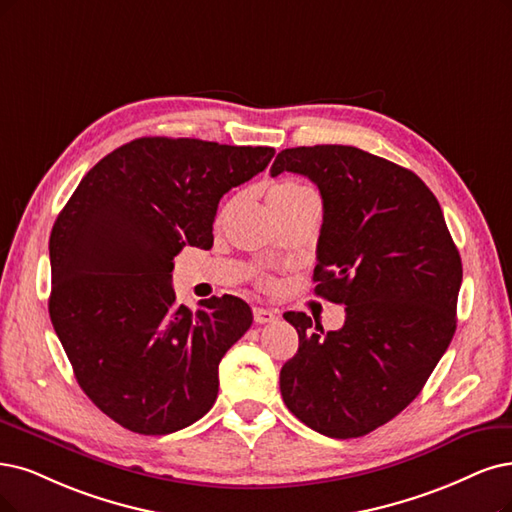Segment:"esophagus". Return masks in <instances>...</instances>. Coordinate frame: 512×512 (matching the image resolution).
Wrapping results in <instances>:
<instances>
[{
	"mask_svg": "<svg viewBox=\"0 0 512 512\" xmlns=\"http://www.w3.org/2000/svg\"><path fill=\"white\" fill-rule=\"evenodd\" d=\"M276 318H278V312H276V310H270V308H253V320H255L257 325L274 323Z\"/></svg>",
	"mask_w": 512,
	"mask_h": 512,
	"instance_id": "obj_1",
	"label": "esophagus"
}]
</instances>
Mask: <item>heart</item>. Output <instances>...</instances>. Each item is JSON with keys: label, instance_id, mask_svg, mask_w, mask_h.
<instances>
[{"label": "heart", "instance_id": "heart-1", "mask_svg": "<svg viewBox=\"0 0 512 512\" xmlns=\"http://www.w3.org/2000/svg\"><path fill=\"white\" fill-rule=\"evenodd\" d=\"M308 194H312V192H310V189H308L306 185H301V183L295 181V179H282V181H278V183L270 189L268 200H270L272 211L276 213V211H280V208H287L289 204L301 200V198L308 196ZM230 208H232V202L223 206L221 219H223L227 213H230ZM261 282H263V285H266V287H274V280H270V278H263Z\"/></svg>", "mask_w": 512, "mask_h": 512}]
</instances>
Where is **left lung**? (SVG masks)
Returning <instances> with one entry per match:
<instances>
[{
	"label": "left lung",
	"mask_w": 512,
	"mask_h": 512,
	"mask_svg": "<svg viewBox=\"0 0 512 512\" xmlns=\"http://www.w3.org/2000/svg\"><path fill=\"white\" fill-rule=\"evenodd\" d=\"M285 170L323 196L314 291L344 304L346 320L325 333L285 312L299 348L280 369L282 401L325 437H363L422 392L451 344L462 259L411 170L350 145L282 149L270 173Z\"/></svg>",
	"instance_id": "obj_1"
}]
</instances>
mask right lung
Wrapping results in <instances>:
<instances>
[{
    "label": "right lung",
    "instance_id": "1",
    "mask_svg": "<svg viewBox=\"0 0 512 512\" xmlns=\"http://www.w3.org/2000/svg\"><path fill=\"white\" fill-rule=\"evenodd\" d=\"M274 147L143 137L94 164L50 234L52 327L88 399L139 434L177 432L217 401L223 354L253 312L234 295L177 304L173 259L211 249L223 194Z\"/></svg>",
    "mask_w": 512,
    "mask_h": 512
}]
</instances>
